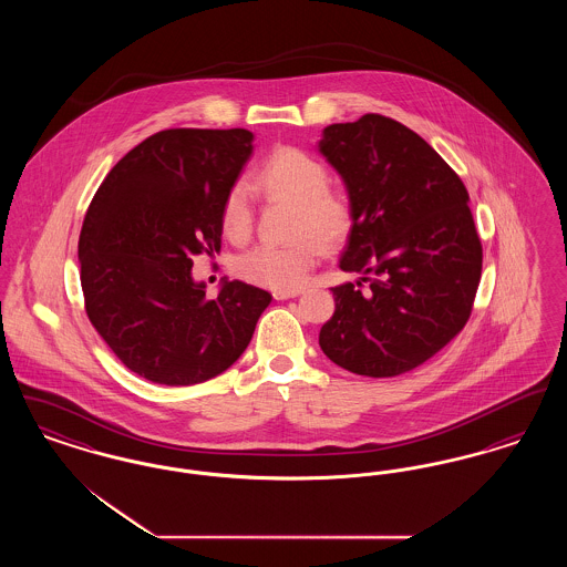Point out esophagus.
Masks as SVG:
<instances>
[{
  "mask_svg": "<svg viewBox=\"0 0 567 567\" xmlns=\"http://www.w3.org/2000/svg\"><path fill=\"white\" fill-rule=\"evenodd\" d=\"M301 293L299 289H293V291H274L271 296H274V299H291V297H297Z\"/></svg>",
  "mask_w": 567,
  "mask_h": 567,
  "instance_id": "34e87169",
  "label": "esophagus"
}]
</instances>
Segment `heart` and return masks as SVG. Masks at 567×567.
I'll use <instances>...</instances> for the list:
<instances>
[{
	"mask_svg": "<svg viewBox=\"0 0 567 567\" xmlns=\"http://www.w3.org/2000/svg\"><path fill=\"white\" fill-rule=\"evenodd\" d=\"M323 163L296 146H278L261 162L255 187L270 199H287L297 206L296 236L291 244H259L243 252L234 270L257 287L293 291L323 257V246L333 248L352 229L351 199L329 189ZM252 197L238 181L223 195L218 223L231 243H244L252 231Z\"/></svg>",
	"mask_w": 567,
	"mask_h": 567,
	"instance_id": "heart-1",
	"label": "heart"
}]
</instances>
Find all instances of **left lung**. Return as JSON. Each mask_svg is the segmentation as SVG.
Instances as JSON below:
<instances>
[{"label": "left lung", "mask_w": 567, "mask_h": 567, "mask_svg": "<svg viewBox=\"0 0 567 567\" xmlns=\"http://www.w3.org/2000/svg\"><path fill=\"white\" fill-rule=\"evenodd\" d=\"M319 151L349 189L352 229L321 327L324 354L352 374H405L465 327L483 271V244L457 172L402 123L363 114L324 127ZM369 289L362 291V282Z\"/></svg>", "instance_id": "8db88e82"}]
</instances>
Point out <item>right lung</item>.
<instances>
[{"label":"right lung","mask_w":567,"mask_h":567,"mask_svg":"<svg viewBox=\"0 0 567 567\" xmlns=\"http://www.w3.org/2000/svg\"><path fill=\"white\" fill-rule=\"evenodd\" d=\"M246 130H163L116 163L79 240L84 310L137 377L187 386L238 361L268 291L225 282L215 299L190 276L220 250L218 210L252 153Z\"/></svg>","instance_id":"add662e5"}]
</instances>
